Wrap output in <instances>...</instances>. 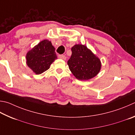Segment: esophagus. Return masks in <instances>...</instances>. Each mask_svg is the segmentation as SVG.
Returning <instances> with one entry per match:
<instances>
[{"label":"esophagus","instance_id":"1","mask_svg":"<svg viewBox=\"0 0 135 135\" xmlns=\"http://www.w3.org/2000/svg\"><path fill=\"white\" fill-rule=\"evenodd\" d=\"M58 58L64 60H66V57L64 55H58Z\"/></svg>","mask_w":135,"mask_h":135}]
</instances>
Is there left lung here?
Returning a JSON list of instances; mask_svg holds the SVG:
<instances>
[{"mask_svg": "<svg viewBox=\"0 0 135 135\" xmlns=\"http://www.w3.org/2000/svg\"><path fill=\"white\" fill-rule=\"evenodd\" d=\"M72 54L67 64L71 71L79 80L95 77L101 68V62L85 45L78 44L71 48Z\"/></svg>", "mask_w": 135, "mask_h": 135, "instance_id": "1", "label": "left lung"}]
</instances>
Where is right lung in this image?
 Masks as SVG:
<instances>
[{"instance_id": "obj_1", "label": "right lung", "mask_w": 135, "mask_h": 135, "mask_svg": "<svg viewBox=\"0 0 135 135\" xmlns=\"http://www.w3.org/2000/svg\"><path fill=\"white\" fill-rule=\"evenodd\" d=\"M55 51L51 41H42L27 53V65L36 74H42L57 59Z\"/></svg>"}]
</instances>
